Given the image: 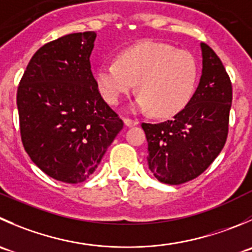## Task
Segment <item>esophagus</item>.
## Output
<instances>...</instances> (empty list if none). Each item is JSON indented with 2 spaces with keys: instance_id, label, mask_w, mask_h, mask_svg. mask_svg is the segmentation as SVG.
<instances>
[{
  "instance_id": "34e87169",
  "label": "esophagus",
  "mask_w": 252,
  "mask_h": 252,
  "mask_svg": "<svg viewBox=\"0 0 252 252\" xmlns=\"http://www.w3.org/2000/svg\"><path fill=\"white\" fill-rule=\"evenodd\" d=\"M124 124L126 126H138L139 122L136 119H131V118H124Z\"/></svg>"
}]
</instances>
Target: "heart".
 <instances>
[{
  "instance_id": "1",
  "label": "heart",
  "mask_w": 252,
  "mask_h": 252,
  "mask_svg": "<svg viewBox=\"0 0 252 252\" xmlns=\"http://www.w3.org/2000/svg\"><path fill=\"white\" fill-rule=\"evenodd\" d=\"M197 77L191 53L153 41L124 49L118 60L101 61L94 70L97 87L109 103H119L138 82V106L156 117L180 112L191 99Z\"/></svg>"
}]
</instances>
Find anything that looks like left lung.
<instances>
[{
	"instance_id": "obj_1",
	"label": "left lung",
	"mask_w": 252,
	"mask_h": 252,
	"mask_svg": "<svg viewBox=\"0 0 252 252\" xmlns=\"http://www.w3.org/2000/svg\"><path fill=\"white\" fill-rule=\"evenodd\" d=\"M203 70L198 87L172 119L143 123L148 140L149 168L160 182L181 185L198 177L225 145L233 89L223 63L201 44Z\"/></svg>"
}]
</instances>
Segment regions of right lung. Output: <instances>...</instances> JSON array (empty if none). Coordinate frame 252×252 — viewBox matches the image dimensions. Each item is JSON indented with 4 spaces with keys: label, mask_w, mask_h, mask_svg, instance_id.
Listing matches in <instances>:
<instances>
[{
    "label": "right lung",
    "mask_w": 252,
    "mask_h": 252,
    "mask_svg": "<svg viewBox=\"0 0 252 252\" xmlns=\"http://www.w3.org/2000/svg\"><path fill=\"white\" fill-rule=\"evenodd\" d=\"M94 39V32H84L46 43L17 90L24 150L44 173L65 183L86 181L124 126L91 71Z\"/></svg>",
    "instance_id": "obj_1"
}]
</instances>
